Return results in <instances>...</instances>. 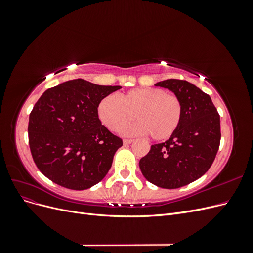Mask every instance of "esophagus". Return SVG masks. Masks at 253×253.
<instances>
[{
  "label": "esophagus",
  "mask_w": 253,
  "mask_h": 253,
  "mask_svg": "<svg viewBox=\"0 0 253 253\" xmlns=\"http://www.w3.org/2000/svg\"><path fill=\"white\" fill-rule=\"evenodd\" d=\"M133 142V139H124V143L125 144H129V143H132Z\"/></svg>",
  "instance_id": "esophagus-1"
}]
</instances>
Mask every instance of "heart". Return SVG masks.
I'll list each match as a JSON object with an SVG mask.
<instances>
[{
	"instance_id": "obj_1",
	"label": "heart",
	"mask_w": 253,
	"mask_h": 253,
	"mask_svg": "<svg viewBox=\"0 0 253 253\" xmlns=\"http://www.w3.org/2000/svg\"><path fill=\"white\" fill-rule=\"evenodd\" d=\"M98 117L113 132L131 124L129 134H149L153 140L162 141L172 137L183 116L181 98L159 87H138L121 94L104 97L98 104Z\"/></svg>"
}]
</instances>
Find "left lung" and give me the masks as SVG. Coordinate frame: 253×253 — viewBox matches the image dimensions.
Listing matches in <instances>:
<instances>
[{"label": "left lung", "mask_w": 253, "mask_h": 253, "mask_svg": "<svg viewBox=\"0 0 253 253\" xmlns=\"http://www.w3.org/2000/svg\"><path fill=\"white\" fill-rule=\"evenodd\" d=\"M155 85L181 98L183 116L172 137L151 145L139 167L153 185L177 189L202 177L212 166L220 143L219 114L210 96L186 80L168 79Z\"/></svg>", "instance_id": "1"}]
</instances>
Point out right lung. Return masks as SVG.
<instances>
[{"mask_svg": "<svg viewBox=\"0 0 253 253\" xmlns=\"http://www.w3.org/2000/svg\"><path fill=\"white\" fill-rule=\"evenodd\" d=\"M121 86L83 79L45 90L29 114L28 142L36 166L57 185L85 190L103 179L122 145L98 117V104Z\"/></svg>", "mask_w": 253, "mask_h": 253, "instance_id": "1", "label": "right lung"}]
</instances>
